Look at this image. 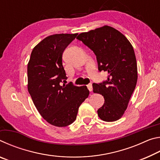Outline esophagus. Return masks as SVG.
Here are the masks:
<instances>
[{"label": "esophagus", "instance_id": "esophagus-1", "mask_svg": "<svg viewBox=\"0 0 160 160\" xmlns=\"http://www.w3.org/2000/svg\"><path fill=\"white\" fill-rule=\"evenodd\" d=\"M87 87H88L89 91L92 92V84H88V85H87Z\"/></svg>", "mask_w": 160, "mask_h": 160}]
</instances>
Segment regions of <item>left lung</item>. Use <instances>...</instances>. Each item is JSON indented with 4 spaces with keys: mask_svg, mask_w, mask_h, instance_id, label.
Masks as SVG:
<instances>
[{
    "mask_svg": "<svg viewBox=\"0 0 160 160\" xmlns=\"http://www.w3.org/2000/svg\"><path fill=\"white\" fill-rule=\"evenodd\" d=\"M77 39L96 55L99 72L109 73L107 80L93 83V92L102 94L104 103L97 110L102 120L112 122L123 115L138 80L137 62L132 45L120 32L105 25L81 33Z\"/></svg>",
    "mask_w": 160,
    "mask_h": 160,
    "instance_id": "obj_1",
    "label": "left lung"
}]
</instances>
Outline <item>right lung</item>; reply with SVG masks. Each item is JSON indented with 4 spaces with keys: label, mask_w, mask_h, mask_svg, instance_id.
I'll return each mask as SVG.
<instances>
[{
    "label": "right lung",
    "mask_w": 160,
    "mask_h": 160,
    "mask_svg": "<svg viewBox=\"0 0 160 160\" xmlns=\"http://www.w3.org/2000/svg\"><path fill=\"white\" fill-rule=\"evenodd\" d=\"M77 35L57 34L46 37L33 48L28 63L29 93L41 116L55 126L73 123L78 109L90 93L86 86L63 84L67 77L62 55Z\"/></svg>",
    "instance_id": "add662e5"
}]
</instances>
